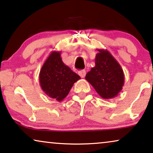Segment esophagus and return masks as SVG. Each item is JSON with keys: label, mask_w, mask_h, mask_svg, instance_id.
I'll return each instance as SVG.
<instances>
[{"label": "esophagus", "mask_w": 153, "mask_h": 153, "mask_svg": "<svg viewBox=\"0 0 153 153\" xmlns=\"http://www.w3.org/2000/svg\"><path fill=\"white\" fill-rule=\"evenodd\" d=\"M79 74L81 78H84L85 76V74H86V72H85V70H81L79 72Z\"/></svg>", "instance_id": "esophagus-1"}]
</instances>
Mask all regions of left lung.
I'll return each mask as SVG.
<instances>
[{"label": "left lung", "instance_id": "1", "mask_svg": "<svg viewBox=\"0 0 153 153\" xmlns=\"http://www.w3.org/2000/svg\"><path fill=\"white\" fill-rule=\"evenodd\" d=\"M95 66L87 73L85 79L104 99H112L122 91L124 72L120 64L107 50L97 49Z\"/></svg>", "mask_w": 153, "mask_h": 153}]
</instances>
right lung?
<instances>
[{"label":"right lung","mask_w":153,"mask_h":153,"mask_svg":"<svg viewBox=\"0 0 153 153\" xmlns=\"http://www.w3.org/2000/svg\"><path fill=\"white\" fill-rule=\"evenodd\" d=\"M60 51H52L42 67L39 84L46 95L58 102L63 100L81 77L62 62Z\"/></svg>","instance_id":"right-lung-1"}]
</instances>
